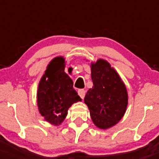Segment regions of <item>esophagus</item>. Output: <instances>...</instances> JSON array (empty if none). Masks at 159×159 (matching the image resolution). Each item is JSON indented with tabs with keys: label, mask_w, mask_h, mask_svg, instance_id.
I'll use <instances>...</instances> for the list:
<instances>
[{
	"label": "esophagus",
	"mask_w": 159,
	"mask_h": 159,
	"mask_svg": "<svg viewBox=\"0 0 159 159\" xmlns=\"http://www.w3.org/2000/svg\"><path fill=\"white\" fill-rule=\"evenodd\" d=\"M78 94L81 98L84 99V96H85V91L84 89H79L78 90Z\"/></svg>",
	"instance_id": "obj_1"
}]
</instances>
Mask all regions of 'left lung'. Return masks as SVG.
<instances>
[{
  "instance_id": "1",
  "label": "left lung",
  "mask_w": 159,
  "mask_h": 159,
  "mask_svg": "<svg viewBox=\"0 0 159 159\" xmlns=\"http://www.w3.org/2000/svg\"><path fill=\"white\" fill-rule=\"evenodd\" d=\"M92 89L87 91L84 103L97 128L106 130L118 124L125 115L129 94L124 81L106 60L91 62Z\"/></svg>"
}]
</instances>
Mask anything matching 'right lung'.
Masks as SVG:
<instances>
[{
    "instance_id": "obj_1",
    "label": "right lung",
    "mask_w": 159,
    "mask_h": 159,
    "mask_svg": "<svg viewBox=\"0 0 159 159\" xmlns=\"http://www.w3.org/2000/svg\"><path fill=\"white\" fill-rule=\"evenodd\" d=\"M65 65L63 56L53 58L41 77L37 91L39 113L46 121L54 126L63 122L73 104L81 102L78 92L73 89V81L65 73Z\"/></svg>"
}]
</instances>
